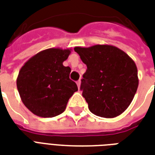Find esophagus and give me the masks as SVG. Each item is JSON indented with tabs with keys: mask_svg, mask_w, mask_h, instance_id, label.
I'll return each instance as SVG.
<instances>
[{
	"mask_svg": "<svg viewBox=\"0 0 155 155\" xmlns=\"http://www.w3.org/2000/svg\"><path fill=\"white\" fill-rule=\"evenodd\" d=\"M76 84H77L78 88H79V89H80V87H81V81H78L77 82H76Z\"/></svg>",
	"mask_w": 155,
	"mask_h": 155,
	"instance_id": "34e87169",
	"label": "esophagus"
}]
</instances>
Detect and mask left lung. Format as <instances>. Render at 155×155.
I'll return each mask as SVG.
<instances>
[{
  "label": "left lung",
  "mask_w": 155,
  "mask_h": 155,
  "mask_svg": "<svg viewBox=\"0 0 155 155\" xmlns=\"http://www.w3.org/2000/svg\"><path fill=\"white\" fill-rule=\"evenodd\" d=\"M87 70L81 91L91 113L104 118L120 115L136 93L139 79L134 61L119 48L109 45L74 47Z\"/></svg>",
  "instance_id": "obj_1"
}]
</instances>
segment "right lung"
I'll return each instance as SVG.
<instances>
[{
    "label": "right lung",
    "mask_w": 155,
    "mask_h": 155,
    "mask_svg": "<svg viewBox=\"0 0 155 155\" xmlns=\"http://www.w3.org/2000/svg\"><path fill=\"white\" fill-rule=\"evenodd\" d=\"M71 50L50 48L26 61L19 72L16 85L23 104L34 114L51 118L63 113L78 87L64 66Z\"/></svg>",
    "instance_id": "1"
}]
</instances>
